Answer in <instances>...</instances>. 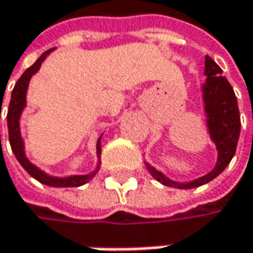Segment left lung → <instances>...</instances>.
Listing matches in <instances>:
<instances>
[{
    "instance_id": "obj_1",
    "label": "left lung",
    "mask_w": 253,
    "mask_h": 253,
    "mask_svg": "<svg viewBox=\"0 0 253 253\" xmlns=\"http://www.w3.org/2000/svg\"><path fill=\"white\" fill-rule=\"evenodd\" d=\"M221 74L222 70L219 68V65L207 55L205 58L207 81L202 85V98L205 104L209 135L218 149V161L215 168L195 181L181 183L172 181L162 172H159L145 162L149 173L158 182L178 189L196 188L216 178L229 165L231 159L234 158L238 139H239V132H241V117H239V108H238V101L234 89L231 84L228 83V80Z\"/></svg>"
}]
</instances>
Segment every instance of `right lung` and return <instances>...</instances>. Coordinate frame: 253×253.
Wrapping results in <instances>:
<instances>
[{
  "mask_svg": "<svg viewBox=\"0 0 253 253\" xmlns=\"http://www.w3.org/2000/svg\"><path fill=\"white\" fill-rule=\"evenodd\" d=\"M52 49L45 51L41 57L38 58L34 65H31L28 70L21 75L14 89L11 94V101H9V107H8V112H6V124H8V135H9V144H11V149L15 155V158L18 159V162L22 165V168L27 170L32 178H35L38 182L48 185V186H54V188H72V186H81L84 183L89 182L95 176V173L99 170V165H101V138L102 135L98 138L96 142V155H98V165L95 168L94 172L88 173V175H72V176H65V178H57V176H51L48 173H45L44 170L37 168L34 164L30 162V159L25 157V149H24V141L21 138V129H19V118L21 114L25 108L27 104V89H28V84L31 81V77L40 70L41 64L44 62V59L48 57V54ZM1 139V135H0Z\"/></svg>",
  "mask_w": 253,
  "mask_h": 253,
  "instance_id": "right-lung-1",
  "label": "right lung"
}]
</instances>
